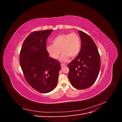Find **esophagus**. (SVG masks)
I'll return each mask as SVG.
<instances>
[{"mask_svg": "<svg viewBox=\"0 0 122 122\" xmlns=\"http://www.w3.org/2000/svg\"><path fill=\"white\" fill-rule=\"evenodd\" d=\"M61 68H62V67H65V66H66L67 65H65V64H61Z\"/></svg>", "mask_w": 122, "mask_h": 122, "instance_id": "esophagus-1", "label": "esophagus"}]
</instances>
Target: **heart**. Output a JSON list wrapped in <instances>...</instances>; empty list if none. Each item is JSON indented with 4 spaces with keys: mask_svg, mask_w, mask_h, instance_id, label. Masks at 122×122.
Listing matches in <instances>:
<instances>
[{
    "mask_svg": "<svg viewBox=\"0 0 122 122\" xmlns=\"http://www.w3.org/2000/svg\"><path fill=\"white\" fill-rule=\"evenodd\" d=\"M52 45L46 48L50 56L56 60L61 52L60 61L66 62L69 57L74 58L80 52L81 40L79 36L75 32L64 34L57 36L52 41Z\"/></svg>",
    "mask_w": 122,
    "mask_h": 122,
    "instance_id": "1",
    "label": "heart"
}]
</instances>
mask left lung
Listing matches in <instances>:
<instances>
[{
	"label": "left lung",
	"instance_id": "8db88e82",
	"mask_svg": "<svg viewBox=\"0 0 122 122\" xmlns=\"http://www.w3.org/2000/svg\"><path fill=\"white\" fill-rule=\"evenodd\" d=\"M81 49L77 57L68 65V77L76 89L91 86L96 80L100 70V56L96 45L90 36L79 30Z\"/></svg>",
	"mask_w": 122,
	"mask_h": 122
}]
</instances>
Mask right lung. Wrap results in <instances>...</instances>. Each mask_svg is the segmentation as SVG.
I'll list each match as a JSON object with an SVG mask.
<instances>
[{"instance_id": "right-lung-1", "label": "right lung", "mask_w": 122, "mask_h": 122, "mask_svg": "<svg viewBox=\"0 0 122 122\" xmlns=\"http://www.w3.org/2000/svg\"><path fill=\"white\" fill-rule=\"evenodd\" d=\"M53 30L34 31L24 41L20 53V64L27 83L40 93H48L56 86L59 62L49 56L46 41Z\"/></svg>"}]
</instances>
